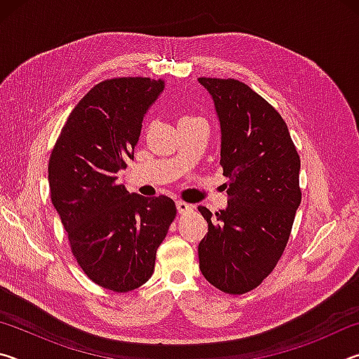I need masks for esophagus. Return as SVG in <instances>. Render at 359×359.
I'll return each mask as SVG.
<instances>
[{
    "label": "esophagus",
    "mask_w": 359,
    "mask_h": 359,
    "mask_svg": "<svg viewBox=\"0 0 359 359\" xmlns=\"http://www.w3.org/2000/svg\"><path fill=\"white\" fill-rule=\"evenodd\" d=\"M177 212L180 215H185V214H190V212H193V205L191 204H187L184 201H179L177 203Z\"/></svg>",
    "instance_id": "1"
}]
</instances>
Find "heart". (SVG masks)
Listing matches in <instances>:
<instances>
[{"instance_id": "heart-1", "label": "heart", "mask_w": 359, "mask_h": 359, "mask_svg": "<svg viewBox=\"0 0 359 359\" xmlns=\"http://www.w3.org/2000/svg\"><path fill=\"white\" fill-rule=\"evenodd\" d=\"M187 121H203V120L198 117H184V118H180L179 123H187Z\"/></svg>"}]
</instances>
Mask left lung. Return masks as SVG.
<instances>
[{
    "instance_id": "1",
    "label": "left lung",
    "mask_w": 359,
    "mask_h": 359,
    "mask_svg": "<svg viewBox=\"0 0 359 359\" xmlns=\"http://www.w3.org/2000/svg\"><path fill=\"white\" fill-rule=\"evenodd\" d=\"M222 128L220 165L228 209L199 205L209 233L199 242V269L223 293L244 294L274 271L301 204V158L288 126L263 96L236 79L199 77Z\"/></svg>"
}]
</instances>
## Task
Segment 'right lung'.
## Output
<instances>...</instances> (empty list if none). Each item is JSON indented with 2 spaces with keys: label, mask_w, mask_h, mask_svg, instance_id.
<instances>
[{
  "label": "right lung",
  "mask_w": 359,
  "mask_h": 359,
  "mask_svg": "<svg viewBox=\"0 0 359 359\" xmlns=\"http://www.w3.org/2000/svg\"><path fill=\"white\" fill-rule=\"evenodd\" d=\"M165 88L149 77L107 79L72 109L48 158V185L71 252L90 280L126 293L149 280L174 222L171 198L117 184L135 158L144 114Z\"/></svg>",
  "instance_id": "add662e5"
}]
</instances>
